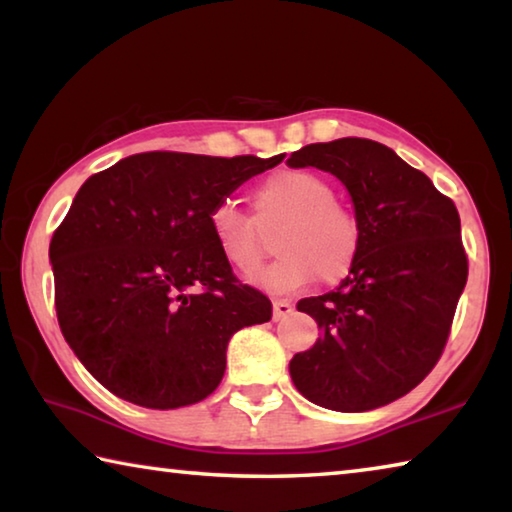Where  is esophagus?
Listing matches in <instances>:
<instances>
[{
	"label": "esophagus",
	"mask_w": 512,
	"mask_h": 512,
	"mask_svg": "<svg viewBox=\"0 0 512 512\" xmlns=\"http://www.w3.org/2000/svg\"><path fill=\"white\" fill-rule=\"evenodd\" d=\"M293 311V305L289 300H275L273 302V320H284Z\"/></svg>",
	"instance_id": "34e87169"
}]
</instances>
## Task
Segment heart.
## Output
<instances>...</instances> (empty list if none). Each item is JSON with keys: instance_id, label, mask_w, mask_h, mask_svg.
Wrapping results in <instances>:
<instances>
[{"instance_id": "b5f03b06", "label": "heart", "mask_w": 512, "mask_h": 512, "mask_svg": "<svg viewBox=\"0 0 512 512\" xmlns=\"http://www.w3.org/2000/svg\"><path fill=\"white\" fill-rule=\"evenodd\" d=\"M253 216L230 203L210 216L214 244L239 275L255 277L271 250L275 262L259 277L268 291H296L311 282L336 284L361 255L363 228L357 212L336 198L332 180L309 169H277L248 196Z\"/></svg>"}]
</instances>
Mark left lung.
<instances>
[{"mask_svg":"<svg viewBox=\"0 0 512 512\" xmlns=\"http://www.w3.org/2000/svg\"><path fill=\"white\" fill-rule=\"evenodd\" d=\"M287 164L334 173L363 228L341 287L298 302L320 339L291 359V379L323 409H379L413 391L447 345L467 282L458 210L422 171L361 137L307 144Z\"/></svg>","mask_w":512,"mask_h":512,"instance_id":"8db88e82","label":"left lung"}]
</instances>
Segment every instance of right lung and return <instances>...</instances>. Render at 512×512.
<instances>
[{
    "label": "right lung",
    "instance_id": "right-lung-1",
    "mask_svg": "<svg viewBox=\"0 0 512 512\" xmlns=\"http://www.w3.org/2000/svg\"><path fill=\"white\" fill-rule=\"evenodd\" d=\"M284 155L149 151L85 180L49 244L56 316L69 348L110 393L146 409L205 400L241 327L271 320L232 273L210 216Z\"/></svg>",
    "mask_w": 512,
    "mask_h": 512
}]
</instances>
